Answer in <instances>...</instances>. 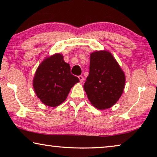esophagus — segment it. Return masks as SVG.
Here are the masks:
<instances>
[{
	"instance_id": "34e87169",
	"label": "esophagus",
	"mask_w": 157,
	"mask_h": 157,
	"mask_svg": "<svg viewBox=\"0 0 157 157\" xmlns=\"http://www.w3.org/2000/svg\"><path fill=\"white\" fill-rule=\"evenodd\" d=\"M78 78L79 79V81H80V82H82L84 81V77L83 76L79 75V76H78Z\"/></svg>"
}]
</instances>
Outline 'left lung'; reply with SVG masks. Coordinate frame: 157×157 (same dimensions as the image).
Masks as SVG:
<instances>
[{
  "mask_svg": "<svg viewBox=\"0 0 157 157\" xmlns=\"http://www.w3.org/2000/svg\"><path fill=\"white\" fill-rule=\"evenodd\" d=\"M124 84V73L109 52L91 53L89 73L84 89L94 107L98 109L112 107L123 94Z\"/></svg>",
  "mask_w": 157,
  "mask_h": 157,
  "instance_id": "8db88e82",
  "label": "left lung"
}]
</instances>
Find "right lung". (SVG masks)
Segmentation results:
<instances>
[{
  "instance_id": "right-lung-1",
  "label": "right lung",
  "mask_w": 157,
  "mask_h": 157,
  "mask_svg": "<svg viewBox=\"0 0 157 157\" xmlns=\"http://www.w3.org/2000/svg\"><path fill=\"white\" fill-rule=\"evenodd\" d=\"M78 77L71 73L69 63L63 61L62 54H55L42 62L34 75L33 87L44 105L55 107L64 101Z\"/></svg>"
}]
</instances>
